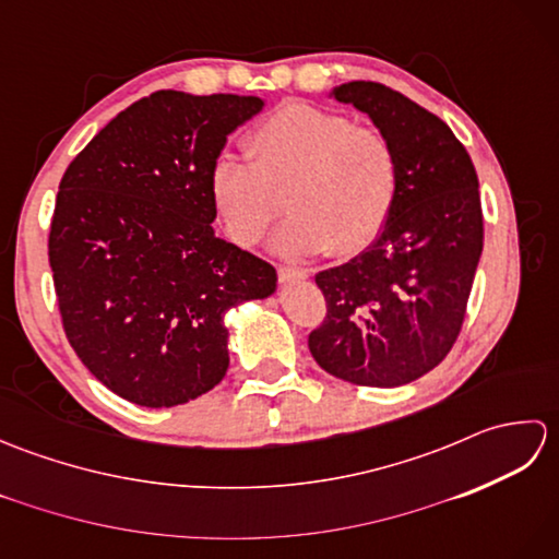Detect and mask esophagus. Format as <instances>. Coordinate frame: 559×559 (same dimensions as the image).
<instances>
[{
  "mask_svg": "<svg viewBox=\"0 0 559 559\" xmlns=\"http://www.w3.org/2000/svg\"><path fill=\"white\" fill-rule=\"evenodd\" d=\"M310 276V271L300 269V266H278V278L283 283H290V281H305Z\"/></svg>",
  "mask_w": 559,
  "mask_h": 559,
  "instance_id": "1",
  "label": "esophagus"
}]
</instances>
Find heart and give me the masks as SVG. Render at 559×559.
<instances>
[{"instance_id": "obj_1", "label": "heart", "mask_w": 559, "mask_h": 559, "mask_svg": "<svg viewBox=\"0 0 559 559\" xmlns=\"http://www.w3.org/2000/svg\"><path fill=\"white\" fill-rule=\"evenodd\" d=\"M245 156L218 153L209 194L237 245L264 237L288 187L293 216L276 237L283 252L353 254L384 230L399 197V153L374 127L310 103H286L259 122Z\"/></svg>"}]
</instances>
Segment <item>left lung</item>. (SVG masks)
<instances>
[{
	"instance_id": "left-lung-1",
	"label": "left lung",
	"mask_w": 559,
	"mask_h": 559,
	"mask_svg": "<svg viewBox=\"0 0 559 559\" xmlns=\"http://www.w3.org/2000/svg\"><path fill=\"white\" fill-rule=\"evenodd\" d=\"M334 98L391 139L401 180L377 240L314 276L326 317L307 346L350 384L401 386L435 370L459 338L483 252L478 175L454 132L403 93L350 81Z\"/></svg>"
}]
</instances>
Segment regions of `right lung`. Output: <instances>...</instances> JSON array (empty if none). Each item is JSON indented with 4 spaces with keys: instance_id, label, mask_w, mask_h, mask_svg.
I'll return each instance as SVG.
<instances>
[{
    "instance_id": "right-lung-1",
    "label": "right lung",
    "mask_w": 559,
    "mask_h": 559,
    "mask_svg": "<svg viewBox=\"0 0 559 559\" xmlns=\"http://www.w3.org/2000/svg\"><path fill=\"white\" fill-rule=\"evenodd\" d=\"M261 108L254 96L156 91L105 124L59 182L47 257L67 341L136 406H182L216 386L225 312L276 290L269 261L211 228V163Z\"/></svg>"
}]
</instances>
